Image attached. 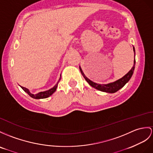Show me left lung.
Wrapping results in <instances>:
<instances>
[{"mask_svg": "<svg viewBox=\"0 0 153 153\" xmlns=\"http://www.w3.org/2000/svg\"><path fill=\"white\" fill-rule=\"evenodd\" d=\"M133 51L134 53V65L132 69H130L129 71L126 73L125 76H123L121 79L117 80L116 81L113 82H110L106 84H97L95 83L94 82L91 81V80H89L88 78L86 77V76L85 75L84 72L82 71V69H81L80 66H79L80 71L82 74V76L85 79V80L88 82V83L91 85V87L95 88L96 89H98L99 91H101L103 92H106V93H110V94H114V93H115L118 90H120L121 88H122L124 85L128 82L129 80L130 79V78L132 77L135 68V64H136V59H135V48L133 47Z\"/></svg>", "mask_w": 153, "mask_h": 153, "instance_id": "left-lung-1", "label": "left lung"}]
</instances>
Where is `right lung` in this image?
<instances>
[{
  "label": "right lung",
  "mask_w": 153,
  "mask_h": 153,
  "mask_svg": "<svg viewBox=\"0 0 153 153\" xmlns=\"http://www.w3.org/2000/svg\"><path fill=\"white\" fill-rule=\"evenodd\" d=\"M61 79V75H60V77H59V80L58 81L57 84H56L54 86L53 88H51L50 89H48V90H47V91H41V92H39L38 93V94H32V93L29 91V89L26 88L25 87H23V86H21V88L23 89V90L26 92L27 93V94L31 97H32L33 99H45V98H47L48 97H50L51 95H53L54 93L56 91V90L57 89V87H58V84L59 83V80H60Z\"/></svg>",
  "instance_id": "add662e5"
}]
</instances>
